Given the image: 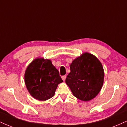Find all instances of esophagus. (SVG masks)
<instances>
[{
	"label": "esophagus",
	"instance_id": "1",
	"mask_svg": "<svg viewBox=\"0 0 127 127\" xmlns=\"http://www.w3.org/2000/svg\"><path fill=\"white\" fill-rule=\"evenodd\" d=\"M62 79L64 81L65 80V78H66V76H65V75L64 76H62Z\"/></svg>",
	"mask_w": 127,
	"mask_h": 127
}]
</instances>
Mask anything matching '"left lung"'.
Segmentation results:
<instances>
[{"instance_id": "obj_1", "label": "left lung", "mask_w": 127, "mask_h": 127, "mask_svg": "<svg viewBox=\"0 0 127 127\" xmlns=\"http://www.w3.org/2000/svg\"><path fill=\"white\" fill-rule=\"evenodd\" d=\"M70 68L65 83L73 95L84 101L95 98L104 82V69L100 60L86 52L72 61Z\"/></svg>"}]
</instances>
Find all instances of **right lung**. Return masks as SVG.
Returning <instances> with one entry per match:
<instances>
[{
  "label": "right lung",
  "instance_id": "1",
  "mask_svg": "<svg viewBox=\"0 0 127 127\" xmlns=\"http://www.w3.org/2000/svg\"><path fill=\"white\" fill-rule=\"evenodd\" d=\"M24 82L33 98L45 101L54 95L58 85L63 81L51 60L38 57L27 66L24 73Z\"/></svg>",
  "mask_w": 127,
  "mask_h": 127
}]
</instances>
